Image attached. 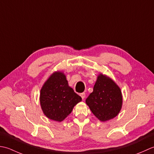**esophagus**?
Here are the masks:
<instances>
[{
	"label": "esophagus",
	"instance_id": "obj_1",
	"mask_svg": "<svg viewBox=\"0 0 154 154\" xmlns=\"http://www.w3.org/2000/svg\"><path fill=\"white\" fill-rule=\"evenodd\" d=\"M80 96H81V98H82V99H84V98H85V96H86V94L85 93H81L80 94Z\"/></svg>",
	"mask_w": 154,
	"mask_h": 154
}]
</instances>
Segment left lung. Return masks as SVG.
Listing matches in <instances>:
<instances>
[{"label":"left lung","mask_w":154,"mask_h":154,"mask_svg":"<svg viewBox=\"0 0 154 154\" xmlns=\"http://www.w3.org/2000/svg\"><path fill=\"white\" fill-rule=\"evenodd\" d=\"M86 103L98 120L102 122L111 120L121 110V90L111 78L100 74Z\"/></svg>","instance_id":"left-lung-1"}]
</instances>
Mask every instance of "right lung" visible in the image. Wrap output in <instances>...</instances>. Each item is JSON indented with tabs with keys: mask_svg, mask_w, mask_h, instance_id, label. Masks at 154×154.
Listing matches in <instances>:
<instances>
[{
	"mask_svg": "<svg viewBox=\"0 0 154 154\" xmlns=\"http://www.w3.org/2000/svg\"><path fill=\"white\" fill-rule=\"evenodd\" d=\"M81 101L82 98L68 86L62 72L53 73L40 90V102L44 114L56 122L64 120Z\"/></svg>",
	"mask_w": 154,
	"mask_h": 154,
	"instance_id": "right-lung-1",
	"label": "right lung"
}]
</instances>
